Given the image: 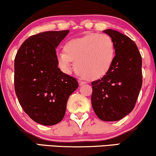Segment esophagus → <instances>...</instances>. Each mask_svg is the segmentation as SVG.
Here are the masks:
<instances>
[{
  "label": "esophagus",
  "mask_w": 156,
  "mask_h": 156,
  "mask_svg": "<svg viewBox=\"0 0 156 156\" xmlns=\"http://www.w3.org/2000/svg\"><path fill=\"white\" fill-rule=\"evenodd\" d=\"M78 83H79V86H82L83 85V84H85L86 83L83 81H81V80H78Z\"/></svg>",
  "instance_id": "34e87169"
}]
</instances>
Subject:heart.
Wrapping results in <instances>:
<instances>
[{
    "label": "heart",
    "instance_id": "1",
    "mask_svg": "<svg viewBox=\"0 0 156 156\" xmlns=\"http://www.w3.org/2000/svg\"><path fill=\"white\" fill-rule=\"evenodd\" d=\"M115 45L108 35L88 33L68 41L63 53L57 54V63L65 73L70 71V61L80 76L96 80L105 76L113 63Z\"/></svg>",
    "mask_w": 156,
    "mask_h": 156
}]
</instances>
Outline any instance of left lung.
<instances>
[{"label": "left lung", "instance_id": "8db88e82", "mask_svg": "<svg viewBox=\"0 0 156 156\" xmlns=\"http://www.w3.org/2000/svg\"><path fill=\"white\" fill-rule=\"evenodd\" d=\"M111 37L115 56L111 68L101 79L91 83V105L97 117L104 121H116L134 109L142 84V57L130 37L107 29Z\"/></svg>", "mask_w": 156, "mask_h": 156}]
</instances>
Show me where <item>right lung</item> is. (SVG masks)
Instances as JSON below:
<instances>
[{
	"mask_svg": "<svg viewBox=\"0 0 156 156\" xmlns=\"http://www.w3.org/2000/svg\"><path fill=\"white\" fill-rule=\"evenodd\" d=\"M70 30L47 31L24 41L14 59V86L19 102L35 122L53 126L63 119L76 79L58 67L56 48Z\"/></svg>",
	"mask_w": 156,
	"mask_h": 156,
	"instance_id": "1",
	"label": "right lung"
}]
</instances>
